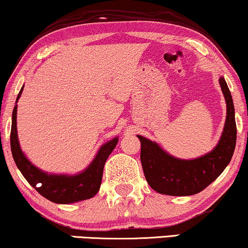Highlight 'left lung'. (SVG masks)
<instances>
[{"mask_svg":"<svg viewBox=\"0 0 248 248\" xmlns=\"http://www.w3.org/2000/svg\"><path fill=\"white\" fill-rule=\"evenodd\" d=\"M218 82L227 103V118L221 139L213 151L192 160H183L164 151L155 142L137 136L144 175L156 192L167 196L199 193L220 176L230 162L237 140L234 106L224 78L221 77Z\"/></svg>","mask_w":248,"mask_h":248,"instance_id":"1","label":"left lung"}]
</instances>
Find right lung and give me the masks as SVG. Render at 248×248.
Masks as SVG:
<instances>
[{"label": "right lung", "instance_id": "1", "mask_svg": "<svg viewBox=\"0 0 248 248\" xmlns=\"http://www.w3.org/2000/svg\"><path fill=\"white\" fill-rule=\"evenodd\" d=\"M24 87L18 93L17 101L20 98ZM119 139L111 140L103 144L95 159L82 173L77 175L48 174L35 167L21 151L17 134V104L12 112V124L10 134L11 152L17 167L26 178L28 183L50 202L56 203H72L93 198L99 191L103 177V169L106 159L117 146Z\"/></svg>", "mask_w": 248, "mask_h": 248}]
</instances>
